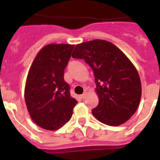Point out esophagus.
I'll use <instances>...</instances> for the list:
<instances>
[{"label": "esophagus", "mask_w": 160, "mask_h": 160, "mask_svg": "<svg viewBox=\"0 0 160 160\" xmlns=\"http://www.w3.org/2000/svg\"><path fill=\"white\" fill-rule=\"evenodd\" d=\"M87 92H85L84 94H82L81 98H82V99H84V98H87Z\"/></svg>", "instance_id": "obj_1"}]
</instances>
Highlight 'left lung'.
Wrapping results in <instances>:
<instances>
[{
	"instance_id": "8db88e82",
	"label": "left lung",
	"mask_w": 160,
	"mask_h": 160,
	"mask_svg": "<svg viewBox=\"0 0 160 160\" xmlns=\"http://www.w3.org/2000/svg\"><path fill=\"white\" fill-rule=\"evenodd\" d=\"M72 57L84 59L94 71L99 102L93 115L112 127L130 119L142 94L140 78L130 59L114 44L99 39L78 44Z\"/></svg>"
}]
</instances>
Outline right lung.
Instances as JSON below:
<instances>
[{"mask_svg": "<svg viewBox=\"0 0 160 160\" xmlns=\"http://www.w3.org/2000/svg\"><path fill=\"white\" fill-rule=\"evenodd\" d=\"M74 45L49 44L38 52L28 73L25 100L31 118L43 129L56 131L70 121L77 100L64 80Z\"/></svg>", "mask_w": 160, "mask_h": 160, "instance_id": "add662e5", "label": "right lung"}]
</instances>
